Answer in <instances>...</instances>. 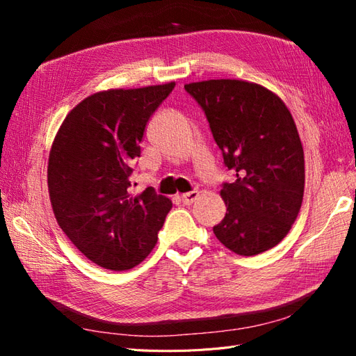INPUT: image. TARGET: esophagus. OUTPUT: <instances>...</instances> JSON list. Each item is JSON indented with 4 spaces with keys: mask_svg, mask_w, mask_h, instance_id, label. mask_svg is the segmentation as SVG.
<instances>
[{
    "mask_svg": "<svg viewBox=\"0 0 356 356\" xmlns=\"http://www.w3.org/2000/svg\"><path fill=\"white\" fill-rule=\"evenodd\" d=\"M199 195H200V193L197 190H194V191L185 193V194L180 195V200H182L185 205H191V203H194L195 200L199 199Z\"/></svg>",
    "mask_w": 356,
    "mask_h": 356,
    "instance_id": "obj_1",
    "label": "esophagus"
}]
</instances>
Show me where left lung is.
Returning <instances> with one entry per match:
<instances>
[{
  "label": "left lung",
  "instance_id": "1",
  "mask_svg": "<svg viewBox=\"0 0 356 356\" xmlns=\"http://www.w3.org/2000/svg\"><path fill=\"white\" fill-rule=\"evenodd\" d=\"M185 90L205 111L236 176L220 191L226 216L213 228L216 237L245 257L277 246L297 220L305 193V151L291 111L255 82L209 79Z\"/></svg>",
  "mask_w": 356,
  "mask_h": 356
}]
</instances>
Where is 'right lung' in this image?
Segmentation results:
<instances>
[{
  "label": "right lung",
  "mask_w": 356,
  "mask_h": 356,
  "mask_svg": "<svg viewBox=\"0 0 356 356\" xmlns=\"http://www.w3.org/2000/svg\"><path fill=\"white\" fill-rule=\"evenodd\" d=\"M176 82L110 88L65 116L51 143L47 184L56 222L97 266L127 270L147 259L172 203L151 186L128 191L147 122Z\"/></svg>",
  "instance_id": "add662e5"
}]
</instances>
